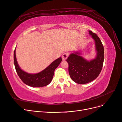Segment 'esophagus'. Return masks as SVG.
I'll use <instances>...</instances> for the list:
<instances>
[{
    "instance_id": "esophagus-1",
    "label": "esophagus",
    "mask_w": 122,
    "mask_h": 122,
    "mask_svg": "<svg viewBox=\"0 0 122 122\" xmlns=\"http://www.w3.org/2000/svg\"><path fill=\"white\" fill-rule=\"evenodd\" d=\"M68 56V53H65L62 55V59L63 61H65L66 59L67 58Z\"/></svg>"
}]
</instances>
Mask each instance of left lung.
I'll use <instances>...</instances> for the list:
<instances>
[{"label":"left lung","mask_w":122,"mask_h":122,"mask_svg":"<svg viewBox=\"0 0 122 122\" xmlns=\"http://www.w3.org/2000/svg\"><path fill=\"white\" fill-rule=\"evenodd\" d=\"M94 40L97 55L94 60L88 61L80 56L78 52L70 54L67 59L69 64V73L73 81L76 83L86 84L95 80L99 76L104 61V47L98 36L89 30Z\"/></svg>","instance_id":"obj_1"}]
</instances>
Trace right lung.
<instances>
[{"label": "right lung", "instance_id": "add662e5", "mask_svg": "<svg viewBox=\"0 0 122 122\" xmlns=\"http://www.w3.org/2000/svg\"><path fill=\"white\" fill-rule=\"evenodd\" d=\"M14 65L18 76L22 81L32 87H43L48 85L52 80L54 72L62 61L61 57L54 61L49 66L36 74H29L23 71L18 64L16 56V48L14 53Z\"/></svg>", "mask_w": 122, "mask_h": 122}]
</instances>
